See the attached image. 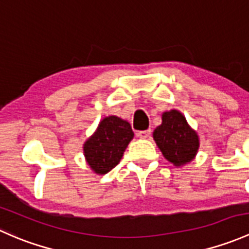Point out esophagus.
Masks as SVG:
<instances>
[{"label": "esophagus", "mask_w": 249, "mask_h": 249, "mask_svg": "<svg viewBox=\"0 0 249 249\" xmlns=\"http://www.w3.org/2000/svg\"><path fill=\"white\" fill-rule=\"evenodd\" d=\"M137 135L139 138H142V139H146V138H148L151 135V129H146V130H139V132L137 133Z\"/></svg>", "instance_id": "1"}]
</instances>
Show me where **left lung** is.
Here are the masks:
<instances>
[{
	"mask_svg": "<svg viewBox=\"0 0 249 249\" xmlns=\"http://www.w3.org/2000/svg\"><path fill=\"white\" fill-rule=\"evenodd\" d=\"M162 124L153 132V139L163 156L174 164L191 162L199 148V138L178 110L164 112Z\"/></svg>",
	"mask_w": 249,
	"mask_h": 249,
	"instance_id": "left-lung-1",
	"label": "left lung"
}]
</instances>
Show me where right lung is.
Here are the masks:
<instances>
[{
    "label": "right lung",
    "instance_id": "obj_1",
    "mask_svg": "<svg viewBox=\"0 0 249 249\" xmlns=\"http://www.w3.org/2000/svg\"><path fill=\"white\" fill-rule=\"evenodd\" d=\"M133 137L132 127L124 120L116 116L102 120L96 133L84 145V153L92 170L101 175L109 173L120 163Z\"/></svg>",
    "mask_w": 249,
    "mask_h": 249
}]
</instances>
